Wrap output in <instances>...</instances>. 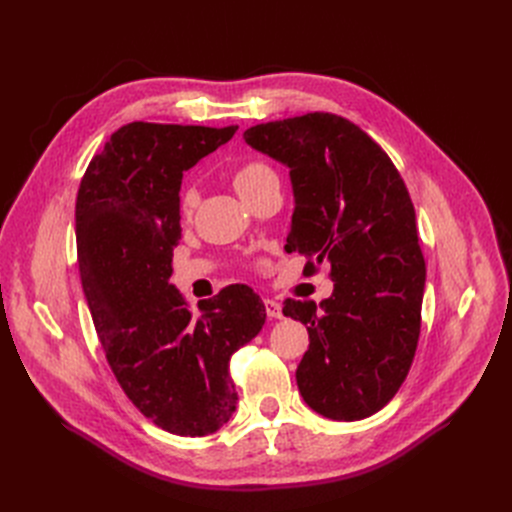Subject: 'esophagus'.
Returning <instances> with one entry per match:
<instances>
[{"label":"esophagus","mask_w":512,"mask_h":512,"mask_svg":"<svg viewBox=\"0 0 512 512\" xmlns=\"http://www.w3.org/2000/svg\"><path fill=\"white\" fill-rule=\"evenodd\" d=\"M264 310L271 316V319H283V306L275 300H264Z\"/></svg>","instance_id":"34e87169"}]
</instances>
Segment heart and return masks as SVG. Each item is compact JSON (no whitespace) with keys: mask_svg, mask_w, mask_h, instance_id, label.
Segmentation results:
<instances>
[{"mask_svg":"<svg viewBox=\"0 0 512 512\" xmlns=\"http://www.w3.org/2000/svg\"><path fill=\"white\" fill-rule=\"evenodd\" d=\"M271 179H277V173L262 160H250L246 164H241L233 173V185L241 193V198L250 196V193H254L258 187H262L266 181H271ZM196 204H198L196 187H191V185L183 187L181 202H179L181 212L185 216H189L193 212V208H196Z\"/></svg>","mask_w":512,"mask_h":512,"instance_id":"heart-1","label":"heart"}]
</instances>
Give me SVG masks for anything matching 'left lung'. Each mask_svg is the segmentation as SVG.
Wrapping results in <instances>:
<instances>
[{
  "label": "left lung",
  "instance_id": "obj_1",
  "mask_svg": "<svg viewBox=\"0 0 512 512\" xmlns=\"http://www.w3.org/2000/svg\"><path fill=\"white\" fill-rule=\"evenodd\" d=\"M289 168V252L331 264L333 294L291 300L283 314L308 329L296 381L304 402L333 421H360L396 396L421 333L425 260L415 206L394 162L360 127L310 112L243 133Z\"/></svg>",
  "mask_w": 512,
  "mask_h": 512
}]
</instances>
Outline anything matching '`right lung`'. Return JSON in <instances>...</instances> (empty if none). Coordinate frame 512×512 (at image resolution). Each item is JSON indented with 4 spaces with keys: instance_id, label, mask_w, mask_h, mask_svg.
<instances>
[{
    "instance_id": "1",
    "label": "right lung",
    "mask_w": 512,
    "mask_h": 512,
    "mask_svg": "<svg viewBox=\"0 0 512 512\" xmlns=\"http://www.w3.org/2000/svg\"><path fill=\"white\" fill-rule=\"evenodd\" d=\"M237 127L129 123L95 154L77 193L79 271L110 369L160 429L202 437L235 412L233 352L264 325L260 296L229 285L193 314L175 285L183 170Z\"/></svg>"
}]
</instances>
